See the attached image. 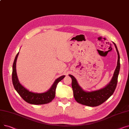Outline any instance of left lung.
Masks as SVG:
<instances>
[{
  "instance_id": "left-lung-1",
  "label": "left lung",
  "mask_w": 129,
  "mask_h": 129,
  "mask_svg": "<svg viewBox=\"0 0 129 129\" xmlns=\"http://www.w3.org/2000/svg\"><path fill=\"white\" fill-rule=\"evenodd\" d=\"M113 43L116 47L118 54L117 66L110 83L103 88L91 91H85L79 85L75 77L72 75H69L72 80V86L74 97L77 103L87 106L96 107L104 103L113 93L117 85L120 63V55L117 47L114 42Z\"/></svg>"
}]
</instances>
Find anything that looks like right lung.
Listing matches in <instances>:
<instances>
[{"mask_svg": "<svg viewBox=\"0 0 129 129\" xmlns=\"http://www.w3.org/2000/svg\"><path fill=\"white\" fill-rule=\"evenodd\" d=\"M19 53L15 58L12 66V80L13 85L15 90L19 94L22 98L26 103L33 105H43L48 104L55 98V90L57 84L62 80L65 75H63L57 78L50 88L46 92L42 93H37L30 91L23 86L19 82L16 71V62L19 55Z\"/></svg>", "mask_w": 129, "mask_h": 129, "instance_id": "add662e5", "label": "right lung"}]
</instances>
